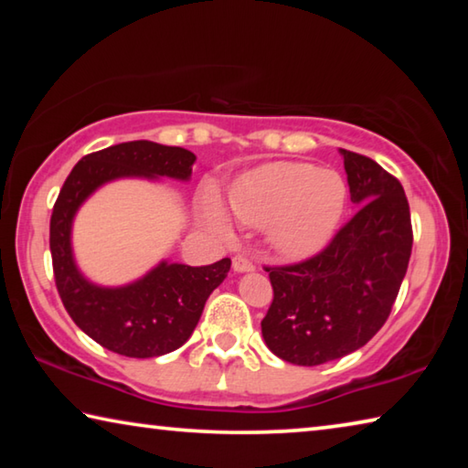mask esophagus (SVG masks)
I'll return each mask as SVG.
<instances>
[{"mask_svg": "<svg viewBox=\"0 0 468 468\" xmlns=\"http://www.w3.org/2000/svg\"><path fill=\"white\" fill-rule=\"evenodd\" d=\"M253 262L251 260H248L245 256H235L233 258V271L235 272H251L253 271Z\"/></svg>", "mask_w": 468, "mask_h": 468, "instance_id": "1", "label": "esophagus"}]
</instances>
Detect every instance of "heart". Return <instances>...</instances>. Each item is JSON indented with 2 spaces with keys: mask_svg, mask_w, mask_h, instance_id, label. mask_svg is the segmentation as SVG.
Returning <instances> with one entry per match:
<instances>
[{
  "mask_svg": "<svg viewBox=\"0 0 468 468\" xmlns=\"http://www.w3.org/2000/svg\"><path fill=\"white\" fill-rule=\"evenodd\" d=\"M348 187L343 176L310 163L276 161L245 171L229 189L233 215L250 227H266V241L282 260L301 262L318 256L343 223ZM202 217L218 235L231 233L215 197L202 204Z\"/></svg>",
  "mask_w": 468,
  "mask_h": 468,
  "instance_id": "obj_1",
  "label": "heart"
}]
</instances>
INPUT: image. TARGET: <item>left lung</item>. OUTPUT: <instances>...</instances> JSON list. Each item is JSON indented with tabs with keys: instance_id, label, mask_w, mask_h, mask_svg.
Returning <instances> with one entry per match:
<instances>
[{
	"instance_id": "left-lung-1",
	"label": "left lung",
	"mask_w": 468,
	"mask_h": 468,
	"mask_svg": "<svg viewBox=\"0 0 468 468\" xmlns=\"http://www.w3.org/2000/svg\"><path fill=\"white\" fill-rule=\"evenodd\" d=\"M353 218L318 256L266 268L274 299L262 320L266 346L295 366L357 351L384 326L407 274L413 229L400 181L371 158L340 148Z\"/></svg>"
}]
</instances>
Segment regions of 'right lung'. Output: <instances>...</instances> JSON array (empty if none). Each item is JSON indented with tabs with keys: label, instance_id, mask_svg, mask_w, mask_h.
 <instances>
[{
	"label": "right lung",
	"instance_id": "right-lung-1",
	"mask_svg": "<svg viewBox=\"0 0 468 468\" xmlns=\"http://www.w3.org/2000/svg\"><path fill=\"white\" fill-rule=\"evenodd\" d=\"M196 154L179 146L136 140L86 154L69 173L53 206L49 248L59 297L69 318L101 346L133 359L161 357L192 336L206 299L227 279L231 260L187 266L161 260L120 287L86 279L76 264L72 227L80 206L117 179L189 181Z\"/></svg>",
	"mask_w": 468,
	"mask_h": 468
}]
</instances>
